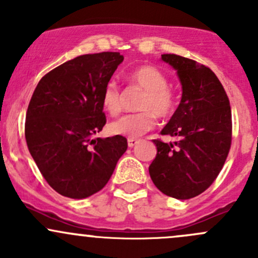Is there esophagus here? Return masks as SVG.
I'll return each mask as SVG.
<instances>
[{
	"label": "esophagus",
	"mask_w": 258,
	"mask_h": 258,
	"mask_svg": "<svg viewBox=\"0 0 258 258\" xmlns=\"http://www.w3.org/2000/svg\"><path fill=\"white\" fill-rule=\"evenodd\" d=\"M138 144V139H134V138H128V145L129 148H133L134 145Z\"/></svg>",
	"instance_id": "34e87169"
}]
</instances>
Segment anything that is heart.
Masks as SVG:
<instances>
[{
  "instance_id": "1",
  "label": "heart",
  "mask_w": 258,
  "mask_h": 258,
  "mask_svg": "<svg viewBox=\"0 0 258 258\" xmlns=\"http://www.w3.org/2000/svg\"><path fill=\"white\" fill-rule=\"evenodd\" d=\"M130 84L143 90L138 108L139 113L126 114L116 119L109 125L114 135L138 138L145 134L155 125V116L169 118L176 109L177 98L175 92L168 87L165 74L154 66H140L129 74ZM102 105L111 116L118 115L123 107V93L115 81H109L102 92Z\"/></svg>"
}]
</instances>
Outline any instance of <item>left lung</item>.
I'll use <instances>...</instances> for the list:
<instances>
[{
  "label": "left lung",
  "mask_w": 258,
  "mask_h": 258,
  "mask_svg": "<svg viewBox=\"0 0 258 258\" xmlns=\"http://www.w3.org/2000/svg\"><path fill=\"white\" fill-rule=\"evenodd\" d=\"M161 58L177 71L182 98L161 130L176 142L153 140L158 153L149 174L161 192L186 200L211 186L226 161L232 140L230 100L209 67L177 54Z\"/></svg>",
  "instance_id": "1"
}]
</instances>
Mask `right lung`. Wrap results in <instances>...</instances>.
Returning a JSON list of instances; mask_svg holds the SVG:
<instances>
[{
  "label": "right lung",
  "mask_w": 258,
  "mask_h": 258,
  "mask_svg": "<svg viewBox=\"0 0 258 258\" xmlns=\"http://www.w3.org/2000/svg\"><path fill=\"white\" fill-rule=\"evenodd\" d=\"M123 59L118 52L79 55L42 77L32 95L28 150L49 186L66 198L102 190L128 148L121 135L97 138L107 123L103 88Z\"/></svg>",
  "instance_id": "right-lung-1"
}]
</instances>
